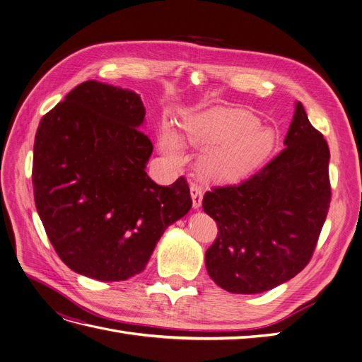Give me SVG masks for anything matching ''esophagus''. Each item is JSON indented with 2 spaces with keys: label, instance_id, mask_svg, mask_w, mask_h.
<instances>
[{
  "label": "esophagus",
  "instance_id": "obj_1",
  "mask_svg": "<svg viewBox=\"0 0 362 362\" xmlns=\"http://www.w3.org/2000/svg\"><path fill=\"white\" fill-rule=\"evenodd\" d=\"M191 197H192V207L198 210L202 204V189L198 185H191Z\"/></svg>",
  "mask_w": 362,
  "mask_h": 362
}]
</instances>
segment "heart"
I'll return each mask as SVG.
<instances>
[{"instance_id":"1","label":"heart","mask_w":362,"mask_h":362,"mask_svg":"<svg viewBox=\"0 0 362 362\" xmlns=\"http://www.w3.org/2000/svg\"><path fill=\"white\" fill-rule=\"evenodd\" d=\"M185 140L198 149H206L199 158L204 177L214 182L238 180L253 171L268 156L275 144L272 129L244 109L217 106L189 118L183 124ZM160 151L164 158L180 165L183 145L176 132L163 127Z\"/></svg>"}]
</instances>
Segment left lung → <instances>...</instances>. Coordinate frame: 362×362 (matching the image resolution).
<instances>
[{"label": "left lung", "mask_w": 362, "mask_h": 362, "mask_svg": "<svg viewBox=\"0 0 362 362\" xmlns=\"http://www.w3.org/2000/svg\"><path fill=\"white\" fill-rule=\"evenodd\" d=\"M282 149L237 186L216 187L202 209L218 233L206 268L218 287L235 294L272 290L312 257L329 207V149L296 102Z\"/></svg>", "instance_id": "left-lung-1"}]
</instances>
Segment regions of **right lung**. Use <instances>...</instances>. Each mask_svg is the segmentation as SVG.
<instances>
[{
  "instance_id": "add662e5",
  "label": "right lung",
  "mask_w": 362,
  "mask_h": 362,
  "mask_svg": "<svg viewBox=\"0 0 362 362\" xmlns=\"http://www.w3.org/2000/svg\"><path fill=\"white\" fill-rule=\"evenodd\" d=\"M137 93L76 86L45 114L34 145L35 206L57 256L74 272L124 281L142 272L164 230L192 207L183 177L146 175L152 142Z\"/></svg>"
}]
</instances>
